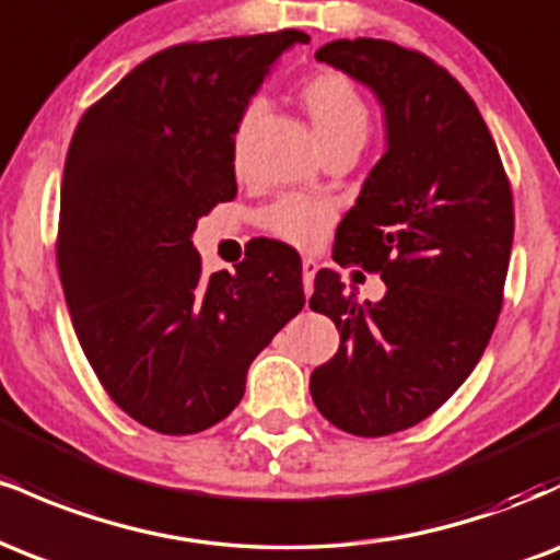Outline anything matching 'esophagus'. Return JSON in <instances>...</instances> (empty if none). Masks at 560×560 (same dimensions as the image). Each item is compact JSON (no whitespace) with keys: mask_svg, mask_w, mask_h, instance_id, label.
I'll use <instances>...</instances> for the list:
<instances>
[{"mask_svg":"<svg viewBox=\"0 0 560 560\" xmlns=\"http://www.w3.org/2000/svg\"><path fill=\"white\" fill-rule=\"evenodd\" d=\"M316 271H318L316 260L313 258L302 260V284H305V294L313 292V279H316Z\"/></svg>","mask_w":560,"mask_h":560,"instance_id":"34e87169","label":"esophagus"}]
</instances>
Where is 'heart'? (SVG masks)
I'll return each instance as SVG.
<instances>
[{
    "label": "heart",
    "mask_w": 560,
    "mask_h": 560,
    "mask_svg": "<svg viewBox=\"0 0 560 560\" xmlns=\"http://www.w3.org/2000/svg\"><path fill=\"white\" fill-rule=\"evenodd\" d=\"M300 102L313 128H316L324 150H334V147H358L361 150L371 128V107L361 89L345 73H339V70L313 73L300 86ZM260 115L262 100H249L236 118L234 133H231V155H234L236 165H242ZM334 218H337V205L331 199L284 195L273 199L266 210H260L258 221L276 240L307 249L324 240Z\"/></svg>",
    "instance_id": "heart-1"
}]
</instances>
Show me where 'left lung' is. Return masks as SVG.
I'll return each instance as SVG.
<instances>
[{"label": "left lung", "instance_id": "8db88e82", "mask_svg": "<svg viewBox=\"0 0 560 560\" xmlns=\"http://www.w3.org/2000/svg\"><path fill=\"white\" fill-rule=\"evenodd\" d=\"M316 60L371 86L387 115V152L334 242L339 266L387 284L361 305L337 271L316 273L311 307L339 350L311 376L324 419L387 436L429 419L490 342L513 244V195L479 107L445 68L384 38H339Z\"/></svg>", "mask_w": 560, "mask_h": 560}]
</instances>
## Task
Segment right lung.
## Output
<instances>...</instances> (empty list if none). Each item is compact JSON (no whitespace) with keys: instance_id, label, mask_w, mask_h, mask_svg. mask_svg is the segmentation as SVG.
Returning <instances> with one entry per match:
<instances>
[{"instance_id":"1","label":"right lung","mask_w":560,"mask_h":560,"mask_svg":"<svg viewBox=\"0 0 560 560\" xmlns=\"http://www.w3.org/2000/svg\"><path fill=\"white\" fill-rule=\"evenodd\" d=\"M302 31L186 42L139 62L75 126L57 271L83 355L120 410L197 434L244 395L249 363L305 305L292 247L262 242L205 276L197 221L236 197L231 133Z\"/></svg>"}]
</instances>
